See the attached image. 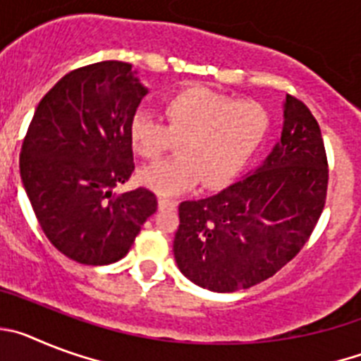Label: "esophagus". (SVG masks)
<instances>
[{"label": "esophagus", "mask_w": 361, "mask_h": 361, "mask_svg": "<svg viewBox=\"0 0 361 361\" xmlns=\"http://www.w3.org/2000/svg\"><path fill=\"white\" fill-rule=\"evenodd\" d=\"M175 208H177V200L159 197V209H175Z\"/></svg>", "instance_id": "obj_1"}]
</instances>
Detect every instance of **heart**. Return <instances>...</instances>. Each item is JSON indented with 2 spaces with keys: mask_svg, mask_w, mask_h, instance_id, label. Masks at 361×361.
Masks as SVG:
<instances>
[{
  "mask_svg": "<svg viewBox=\"0 0 361 361\" xmlns=\"http://www.w3.org/2000/svg\"><path fill=\"white\" fill-rule=\"evenodd\" d=\"M164 124L146 110L130 119L132 148L155 159L177 142L178 157L139 170L142 186L161 195H177L200 180L213 190L228 184L250 161L267 132V114L253 101H233L222 94L188 86L162 101Z\"/></svg>",
  "mask_w": 361,
  "mask_h": 361,
  "instance_id": "b5f03b06",
  "label": "heart"
}]
</instances>
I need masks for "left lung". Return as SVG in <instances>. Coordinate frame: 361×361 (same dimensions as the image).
Returning <instances> with one entry per match:
<instances>
[{"mask_svg": "<svg viewBox=\"0 0 361 361\" xmlns=\"http://www.w3.org/2000/svg\"><path fill=\"white\" fill-rule=\"evenodd\" d=\"M327 178L320 126L302 101L286 95L282 135L266 161L216 195L178 206L173 255L180 273L215 293L273 276L317 226Z\"/></svg>", "mask_w": 361, "mask_h": 361, "instance_id": "left-lung-1", "label": "left lung"}]
</instances>
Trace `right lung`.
Masks as SVG:
<instances>
[{
    "label": "right lung",
    "mask_w": 361,
    "mask_h": 361,
    "mask_svg": "<svg viewBox=\"0 0 361 361\" xmlns=\"http://www.w3.org/2000/svg\"><path fill=\"white\" fill-rule=\"evenodd\" d=\"M146 94L130 63H94L59 79L32 117L21 183L47 238L75 262L121 260L157 212L146 188L111 193L133 171L128 124Z\"/></svg>",
    "instance_id": "right-lung-1"
}]
</instances>
